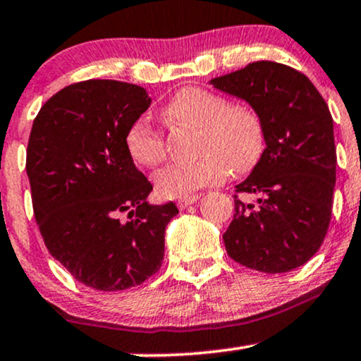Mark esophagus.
<instances>
[{
	"label": "esophagus",
	"instance_id": "34e87169",
	"mask_svg": "<svg viewBox=\"0 0 361 361\" xmlns=\"http://www.w3.org/2000/svg\"><path fill=\"white\" fill-rule=\"evenodd\" d=\"M200 200V196L197 195H189V196H182V197H179V200H177V207L180 208V210H184V208H188L189 204H192V203H196V201Z\"/></svg>",
	"mask_w": 361,
	"mask_h": 361
}]
</instances>
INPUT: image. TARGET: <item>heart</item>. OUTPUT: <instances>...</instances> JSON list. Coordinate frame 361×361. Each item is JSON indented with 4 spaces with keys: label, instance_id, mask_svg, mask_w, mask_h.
Instances as JSON below:
<instances>
[{
    "label": "heart",
    "instance_id": "b5f03b06",
    "mask_svg": "<svg viewBox=\"0 0 361 361\" xmlns=\"http://www.w3.org/2000/svg\"><path fill=\"white\" fill-rule=\"evenodd\" d=\"M173 123L195 127L200 157L189 164L166 165L154 176L164 197H182L227 177L251 172L267 146L263 120L246 104H231L216 92L201 87L180 89L161 110ZM126 148L139 165L158 166L165 160L164 134L146 120H137L126 134Z\"/></svg>",
    "mask_w": 361,
    "mask_h": 361
}]
</instances>
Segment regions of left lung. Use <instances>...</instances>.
Returning a JSON list of instances; mask_svg holds the SVG:
<instances>
[{
  "instance_id": "8db88e82",
  "label": "left lung",
  "mask_w": 361,
  "mask_h": 361,
  "mask_svg": "<svg viewBox=\"0 0 361 361\" xmlns=\"http://www.w3.org/2000/svg\"><path fill=\"white\" fill-rule=\"evenodd\" d=\"M210 82L250 103L267 135L262 160L235 185L228 257L265 274L298 269L319 251L332 215L337 158L327 103L305 73L277 61H253Z\"/></svg>"
}]
</instances>
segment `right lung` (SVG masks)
<instances>
[{"label":"right lung","instance_id":"1","mask_svg":"<svg viewBox=\"0 0 361 361\" xmlns=\"http://www.w3.org/2000/svg\"><path fill=\"white\" fill-rule=\"evenodd\" d=\"M146 89L120 80L71 84L34 118L27 145L32 208L46 247L79 282L123 290L160 270L176 204H148L153 185L126 148L148 110Z\"/></svg>","mask_w":361,"mask_h":361}]
</instances>
